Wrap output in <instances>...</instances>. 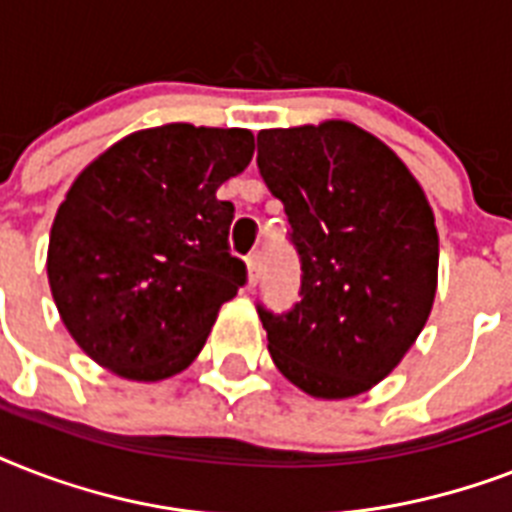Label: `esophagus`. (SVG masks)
<instances>
[{"instance_id":"obj_1","label":"esophagus","mask_w":512,"mask_h":512,"mask_svg":"<svg viewBox=\"0 0 512 512\" xmlns=\"http://www.w3.org/2000/svg\"><path fill=\"white\" fill-rule=\"evenodd\" d=\"M257 271H260V255H257V252H252V255H247L249 287H255V284H257Z\"/></svg>"}]
</instances>
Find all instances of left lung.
<instances>
[{
  "label": "left lung",
  "mask_w": 512,
  "mask_h": 512,
  "mask_svg": "<svg viewBox=\"0 0 512 512\" xmlns=\"http://www.w3.org/2000/svg\"><path fill=\"white\" fill-rule=\"evenodd\" d=\"M257 170L284 204L300 300L257 303L273 364L316 398H350L388 377L433 308L438 233L420 183L350 122L263 130Z\"/></svg>",
  "instance_id": "obj_1"
}]
</instances>
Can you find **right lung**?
I'll return each instance as SVG.
<instances>
[{"label":"right lung","mask_w":512,"mask_h":512,"mask_svg":"<svg viewBox=\"0 0 512 512\" xmlns=\"http://www.w3.org/2000/svg\"><path fill=\"white\" fill-rule=\"evenodd\" d=\"M252 154L249 130L164 124L127 135L76 177L52 223L47 276L92 361L154 382L199 356L220 305L247 284L228 247L233 204L217 188Z\"/></svg>","instance_id":"right-lung-1"}]
</instances>
